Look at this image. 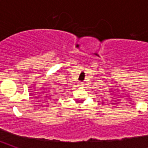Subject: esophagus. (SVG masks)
I'll list each match as a JSON object with an SVG mask.
<instances>
[{
  "instance_id": "34e87169",
  "label": "esophagus",
  "mask_w": 148,
  "mask_h": 148,
  "mask_svg": "<svg viewBox=\"0 0 148 148\" xmlns=\"http://www.w3.org/2000/svg\"><path fill=\"white\" fill-rule=\"evenodd\" d=\"M82 85H83V84L81 83V82H79V83H78V86H79V87H81V86H82Z\"/></svg>"
}]
</instances>
